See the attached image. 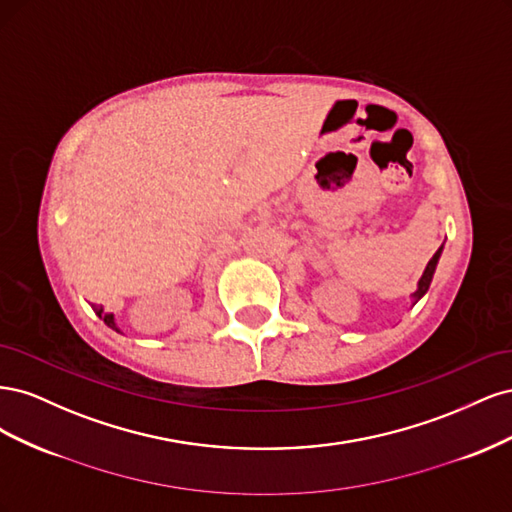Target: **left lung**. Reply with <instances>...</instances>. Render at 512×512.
I'll use <instances>...</instances> for the list:
<instances>
[{"label":"left lung","instance_id":"obj_1","mask_svg":"<svg viewBox=\"0 0 512 512\" xmlns=\"http://www.w3.org/2000/svg\"><path fill=\"white\" fill-rule=\"evenodd\" d=\"M442 250H444V243L440 245V250L431 256V260L427 262V267H425V271H423V275H421V280H418V284H416V290L410 294V299H412V305H416L418 301H421L423 297H425V292L429 290V286H431V280H433V273H436V267H438V260H440V256H442Z\"/></svg>","mask_w":512,"mask_h":512}]
</instances>
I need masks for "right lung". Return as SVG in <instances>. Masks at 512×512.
Listing matches in <instances>:
<instances>
[{"label": "right lung", "mask_w": 512, "mask_h": 512, "mask_svg": "<svg viewBox=\"0 0 512 512\" xmlns=\"http://www.w3.org/2000/svg\"><path fill=\"white\" fill-rule=\"evenodd\" d=\"M91 307H94V312H96V316H98L100 320H104V324H106V327H111L113 331L121 333V329L117 327V320H115V316H113V314H104V307H102V305H91Z\"/></svg>", "instance_id": "right-lung-1"}]
</instances>
